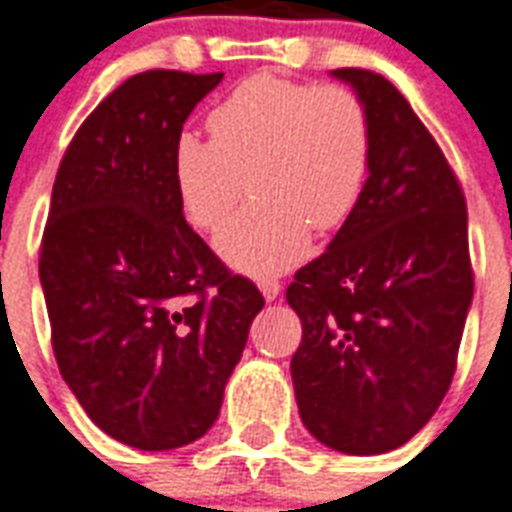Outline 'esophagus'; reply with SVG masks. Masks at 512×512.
<instances>
[{
	"label": "esophagus",
	"instance_id": "esophagus-1",
	"mask_svg": "<svg viewBox=\"0 0 512 512\" xmlns=\"http://www.w3.org/2000/svg\"><path fill=\"white\" fill-rule=\"evenodd\" d=\"M260 292H263V297L271 303V300H276V297L281 295V284L279 281H260Z\"/></svg>",
	"mask_w": 512,
	"mask_h": 512
}]
</instances>
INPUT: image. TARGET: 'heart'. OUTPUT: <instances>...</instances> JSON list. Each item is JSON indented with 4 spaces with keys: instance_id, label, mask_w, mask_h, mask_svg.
<instances>
[{
    "instance_id": "obj_1",
    "label": "heart",
    "mask_w": 512,
    "mask_h": 512,
    "mask_svg": "<svg viewBox=\"0 0 512 512\" xmlns=\"http://www.w3.org/2000/svg\"><path fill=\"white\" fill-rule=\"evenodd\" d=\"M212 140L175 143L185 217L215 231L249 191L255 201L217 236L225 263L276 276L308 255L311 228L335 231L356 209L372 164V122L345 84L249 76L207 119Z\"/></svg>"
}]
</instances>
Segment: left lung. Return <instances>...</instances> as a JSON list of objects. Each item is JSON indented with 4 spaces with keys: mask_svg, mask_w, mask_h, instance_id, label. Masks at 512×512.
Instances as JSON below:
<instances>
[{
    "mask_svg": "<svg viewBox=\"0 0 512 512\" xmlns=\"http://www.w3.org/2000/svg\"><path fill=\"white\" fill-rule=\"evenodd\" d=\"M332 76L364 100L372 164L353 215L289 284L303 324L289 369L316 441L385 454L425 428L452 385L473 300L468 209L438 143L385 76Z\"/></svg>",
    "mask_w": 512,
    "mask_h": 512,
    "instance_id": "8db88e82",
    "label": "left lung"
}]
</instances>
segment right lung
<instances>
[{
  "instance_id": "right-lung-1",
  "label": "right lung",
  "mask_w": 512,
  "mask_h": 512,
  "mask_svg": "<svg viewBox=\"0 0 512 512\" xmlns=\"http://www.w3.org/2000/svg\"><path fill=\"white\" fill-rule=\"evenodd\" d=\"M223 74L146 71L71 140L39 279L63 380L103 433L167 452L215 425L263 295L185 223L175 143Z\"/></svg>"
}]
</instances>
